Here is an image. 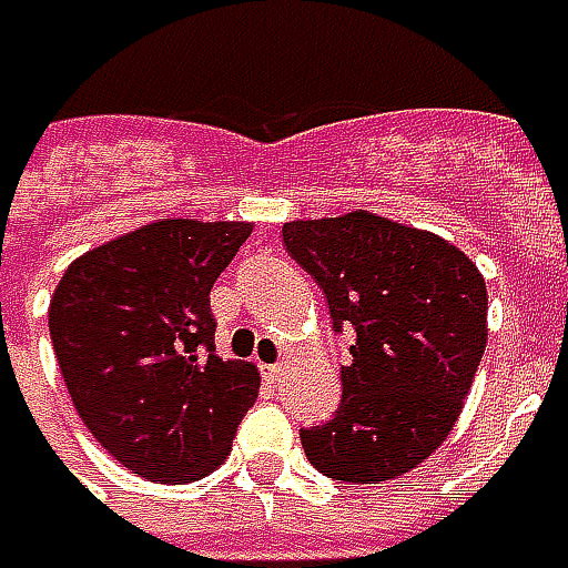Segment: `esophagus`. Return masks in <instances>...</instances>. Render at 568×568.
Wrapping results in <instances>:
<instances>
[{
	"mask_svg": "<svg viewBox=\"0 0 568 568\" xmlns=\"http://www.w3.org/2000/svg\"><path fill=\"white\" fill-rule=\"evenodd\" d=\"M262 373H265V379H268V382H281V379H284V366H281V363H272V366H262Z\"/></svg>",
	"mask_w": 568,
	"mask_h": 568,
	"instance_id": "esophagus-1",
	"label": "esophagus"
}]
</instances>
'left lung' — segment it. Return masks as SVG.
<instances>
[{"label": "left lung", "mask_w": 568, "mask_h": 568, "mask_svg": "<svg viewBox=\"0 0 568 568\" xmlns=\"http://www.w3.org/2000/svg\"><path fill=\"white\" fill-rule=\"evenodd\" d=\"M284 246L325 291L335 328L354 325L341 407L303 429L325 477L379 484L446 443L487 347V281L439 233L373 211L287 221Z\"/></svg>", "instance_id": "1"}]
</instances>
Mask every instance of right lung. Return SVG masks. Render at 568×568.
<instances>
[{
	"label": "right lung",
	"instance_id": "add662e5",
	"mask_svg": "<svg viewBox=\"0 0 568 568\" xmlns=\"http://www.w3.org/2000/svg\"><path fill=\"white\" fill-rule=\"evenodd\" d=\"M250 221L161 217L94 246L50 300V338L81 424L122 468L189 484L230 455L258 366L214 354L211 287Z\"/></svg>",
	"mask_w": 568,
	"mask_h": 568
}]
</instances>
